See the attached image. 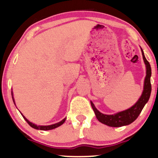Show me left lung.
<instances>
[{
	"mask_svg": "<svg viewBox=\"0 0 158 158\" xmlns=\"http://www.w3.org/2000/svg\"><path fill=\"white\" fill-rule=\"evenodd\" d=\"M141 51H142L143 60H144L146 66V76L145 78L144 88H143V94L139 100L135 103V106L131 107L128 109L119 112L116 114L107 115V114H103L101 112H99L95 108L93 102H90L97 119L103 124L110 127H121L131 124L138 117L139 114L142 111L143 107L145 106V105L147 103L148 99H149L152 91L151 79H150L152 75V69L149 62L146 60V57H145L142 49H141Z\"/></svg>",
	"mask_w": 158,
	"mask_h": 158,
	"instance_id": "obj_1",
	"label": "left lung"
}]
</instances>
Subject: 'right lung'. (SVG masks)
<instances>
[{"label": "right lung", "instance_id": "obj_1", "mask_svg": "<svg viewBox=\"0 0 158 158\" xmlns=\"http://www.w3.org/2000/svg\"><path fill=\"white\" fill-rule=\"evenodd\" d=\"M12 99H13V102H14L13 97H12ZM22 116H23V119H24L25 120L27 121V123H28V124L30 125V126H31L32 128H35V129H39V130H43V131H47V130H51V129H53V128H57V127L60 126L61 125H62L63 123H64L65 119H62V120H61V122H59V123H56V124H53V125H50V126H36V125L33 124V123H30V121H29L28 119H27L26 117H24V116H23V115H22Z\"/></svg>", "mask_w": 158, "mask_h": 158}]
</instances>
